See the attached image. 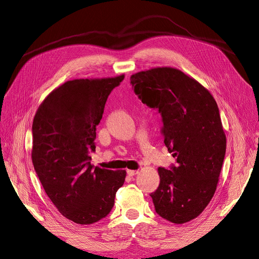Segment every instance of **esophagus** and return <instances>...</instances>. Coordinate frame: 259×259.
I'll use <instances>...</instances> for the list:
<instances>
[{
    "label": "esophagus",
    "instance_id": "1",
    "mask_svg": "<svg viewBox=\"0 0 259 259\" xmlns=\"http://www.w3.org/2000/svg\"><path fill=\"white\" fill-rule=\"evenodd\" d=\"M126 173H127V175H128V176H134V175L138 174V173H139V171H138V170H127V171H126Z\"/></svg>",
    "mask_w": 259,
    "mask_h": 259
}]
</instances>
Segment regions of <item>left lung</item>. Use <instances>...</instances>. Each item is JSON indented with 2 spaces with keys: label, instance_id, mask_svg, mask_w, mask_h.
<instances>
[{
  "label": "left lung",
  "instance_id": "8db88e82",
  "mask_svg": "<svg viewBox=\"0 0 259 259\" xmlns=\"http://www.w3.org/2000/svg\"><path fill=\"white\" fill-rule=\"evenodd\" d=\"M142 103L162 116V135L176 166L158 167L160 186L150 196L163 219L184 224L200 214L215 192L226 137L212 95L196 79L172 67L131 76Z\"/></svg>",
  "mask_w": 259,
  "mask_h": 259
}]
</instances>
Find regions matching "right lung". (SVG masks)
<instances>
[{"label":"right lung","mask_w":259,"mask_h":259,"mask_svg":"<svg viewBox=\"0 0 259 259\" xmlns=\"http://www.w3.org/2000/svg\"><path fill=\"white\" fill-rule=\"evenodd\" d=\"M124 74L67 81L39 106L32 125V162L47 195L68 220L93 224L109 214L125 170L91 165L96 125Z\"/></svg>","instance_id":"right-lung-1"}]
</instances>
